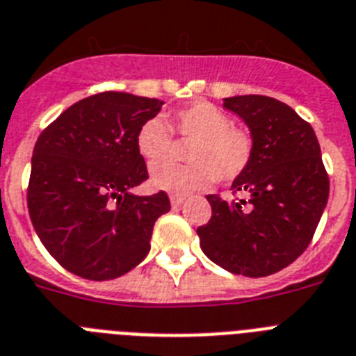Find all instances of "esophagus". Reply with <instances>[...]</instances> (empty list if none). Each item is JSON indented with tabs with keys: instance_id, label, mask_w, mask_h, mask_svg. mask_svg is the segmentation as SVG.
Listing matches in <instances>:
<instances>
[{
	"instance_id": "1",
	"label": "esophagus",
	"mask_w": 356,
	"mask_h": 356,
	"mask_svg": "<svg viewBox=\"0 0 356 356\" xmlns=\"http://www.w3.org/2000/svg\"><path fill=\"white\" fill-rule=\"evenodd\" d=\"M170 202H172V208H181L184 204V197L172 195L170 197Z\"/></svg>"
}]
</instances>
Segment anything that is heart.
I'll use <instances>...</instances> for the list:
<instances>
[{
	"mask_svg": "<svg viewBox=\"0 0 356 356\" xmlns=\"http://www.w3.org/2000/svg\"><path fill=\"white\" fill-rule=\"evenodd\" d=\"M173 130L188 146L190 164L159 163L152 166L155 190L186 197L202 190L215 177L229 183L241 177L253 159L252 134L232 124V119L210 103H193L173 113ZM139 154L146 161L164 159L172 150V128L163 118L146 119L136 136Z\"/></svg>",
	"mask_w": 356,
	"mask_h": 356,
	"instance_id": "heart-1",
	"label": "heart"
}]
</instances>
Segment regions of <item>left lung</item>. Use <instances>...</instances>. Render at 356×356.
I'll list each match as a JSON object with an SVG mask.
<instances>
[{
	"label": "left lung",
	"mask_w": 356,
	"mask_h": 356,
	"mask_svg": "<svg viewBox=\"0 0 356 356\" xmlns=\"http://www.w3.org/2000/svg\"><path fill=\"white\" fill-rule=\"evenodd\" d=\"M246 122L253 159L232 184L238 201L208 195L211 219L197 228L204 255L229 273L266 277L289 266L312 243L330 197L321 145L309 122L266 95L226 97Z\"/></svg>",
	"instance_id": "left-lung-1"
}]
</instances>
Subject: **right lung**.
<instances>
[{"label":"right lung","instance_id":"add662e5","mask_svg":"<svg viewBox=\"0 0 356 356\" xmlns=\"http://www.w3.org/2000/svg\"><path fill=\"white\" fill-rule=\"evenodd\" d=\"M163 104L103 92L72 104L38 137L29 213L43 246L70 273L118 279L150 252L154 224L170 211V199L132 193L148 179L136 136Z\"/></svg>","mask_w":356,"mask_h":356}]
</instances>
